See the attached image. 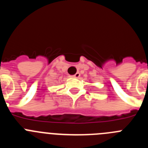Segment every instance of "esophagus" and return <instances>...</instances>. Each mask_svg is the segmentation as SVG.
<instances>
[{"label": "esophagus", "mask_w": 148, "mask_h": 148, "mask_svg": "<svg viewBox=\"0 0 148 148\" xmlns=\"http://www.w3.org/2000/svg\"><path fill=\"white\" fill-rule=\"evenodd\" d=\"M79 76H80V73H76L75 75H72V77H74V78H78Z\"/></svg>", "instance_id": "1"}]
</instances>
